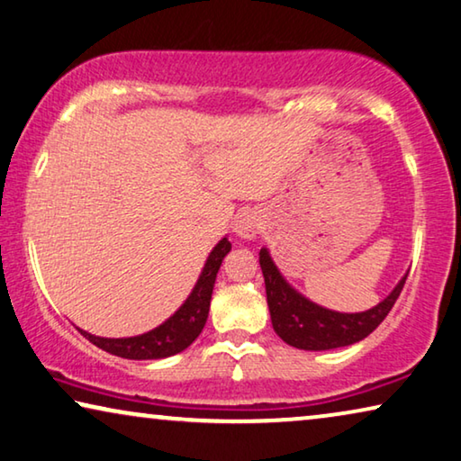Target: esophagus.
<instances>
[{"label":"esophagus","instance_id":"obj_1","mask_svg":"<svg viewBox=\"0 0 461 461\" xmlns=\"http://www.w3.org/2000/svg\"><path fill=\"white\" fill-rule=\"evenodd\" d=\"M258 219L257 215H252V212H240L236 217V223H233V233H236L238 238L242 240H250L258 233Z\"/></svg>","mask_w":461,"mask_h":461}]
</instances>
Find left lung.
Returning a JSON list of instances; mask_svg holds the SVG:
<instances>
[{
	"instance_id": "obj_1",
	"label": "left lung",
	"mask_w": 461,
	"mask_h": 461,
	"mask_svg": "<svg viewBox=\"0 0 461 461\" xmlns=\"http://www.w3.org/2000/svg\"><path fill=\"white\" fill-rule=\"evenodd\" d=\"M258 260L260 269H263L267 304H269L275 333L287 346L308 349V352L352 346V343L368 338L393 308L408 277V273L403 275L389 296L368 311L338 312L319 306L317 302L302 296L296 287L287 284L277 265L273 263L269 249H260Z\"/></svg>"
}]
</instances>
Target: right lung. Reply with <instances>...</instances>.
<instances>
[{"label": "right lung", "mask_w": 461, "mask_h": 461, "mask_svg": "<svg viewBox=\"0 0 461 461\" xmlns=\"http://www.w3.org/2000/svg\"><path fill=\"white\" fill-rule=\"evenodd\" d=\"M230 250V240H219L215 249L209 252L207 263H204L201 275H198L190 296L184 300V304L177 308L167 321L161 322L159 327L150 329V331L142 335H134V338L118 339L97 338V335L82 331V329H78V331L97 348L128 360H161L184 352V349L201 335L204 322H207L217 271Z\"/></svg>", "instance_id": "add662e5"}]
</instances>
